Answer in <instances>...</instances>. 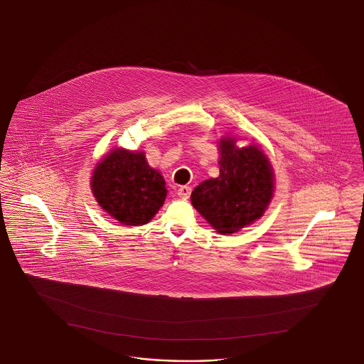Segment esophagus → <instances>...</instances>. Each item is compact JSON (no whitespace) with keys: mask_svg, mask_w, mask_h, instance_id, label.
<instances>
[{"mask_svg":"<svg viewBox=\"0 0 364 364\" xmlns=\"http://www.w3.org/2000/svg\"><path fill=\"white\" fill-rule=\"evenodd\" d=\"M191 187H187V186H183V187H180V188L177 189V195L180 196V198H183V199H188L189 195H191Z\"/></svg>","mask_w":364,"mask_h":364,"instance_id":"esophagus-1","label":"esophagus"}]
</instances>
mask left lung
Returning <instances> with one entry per match:
<instances>
[{
	"instance_id": "left-lung-1",
	"label": "left lung",
	"mask_w": 364,
	"mask_h": 364,
	"mask_svg": "<svg viewBox=\"0 0 364 364\" xmlns=\"http://www.w3.org/2000/svg\"><path fill=\"white\" fill-rule=\"evenodd\" d=\"M220 141V175L204 180L191 193L192 205L220 234H234L264 215L273 198V169L255 145L237 148Z\"/></svg>"
}]
</instances>
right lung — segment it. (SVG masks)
I'll return each mask as SVG.
<instances>
[{"label":"right lung","instance_id":"obj_1","mask_svg":"<svg viewBox=\"0 0 364 364\" xmlns=\"http://www.w3.org/2000/svg\"><path fill=\"white\" fill-rule=\"evenodd\" d=\"M91 189L100 207L126 226L148 223L166 198L163 176L148 165L145 154L124 149L97 165Z\"/></svg>","mask_w":364,"mask_h":364}]
</instances>
